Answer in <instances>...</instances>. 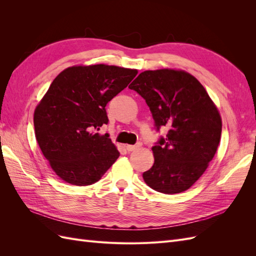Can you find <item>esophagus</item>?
<instances>
[{
  "label": "esophagus",
  "instance_id": "esophagus-1",
  "mask_svg": "<svg viewBox=\"0 0 256 256\" xmlns=\"http://www.w3.org/2000/svg\"><path fill=\"white\" fill-rule=\"evenodd\" d=\"M136 147H138V145H126V150L128 152H132L136 148Z\"/></svg>",
  "mask_w": 256,
  "mask_h": 256
}]
</instances>
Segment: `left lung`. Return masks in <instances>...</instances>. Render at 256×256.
<instances>
[{
	"label": "left lung",
	"instance_id": "8db88e82",
	"mask_svg": "<svg viewBox=\"0 0 256 256\" xmlns=\"http://www.w3.org/2000/svg\"><path fill=\"white\" fill-rule=\"evenodd\" d=\"M144 98L157 131L168 128L152 147L154 166L143 173L164 194L188 190L203 175L220 142L222 122L206 90L182 70H146L129 85Z\"/></svg>",
	"mask_w": 256,
	"mask_h": 256
}]
</instances>
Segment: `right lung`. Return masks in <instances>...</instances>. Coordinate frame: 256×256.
<instances>
[{
  "label": "right lung",
  "instance_id": "obj_1",
  "mask_svg": "<svg viewBox=\"0 0 256 256\" xmlns=\"http://www.w3.org/2000/svg\"><path fill=\"white\" fill-rule=\"evenodd\" d=\"M136 69L74 66L62 72L36 106V140L58 177L74 186L98 182L120 152L109 134L96 131L106 125V106L128 86Z\"/></svg>",
  "mask_w": 256,
  "mask_h": 256
}]
</instances>
